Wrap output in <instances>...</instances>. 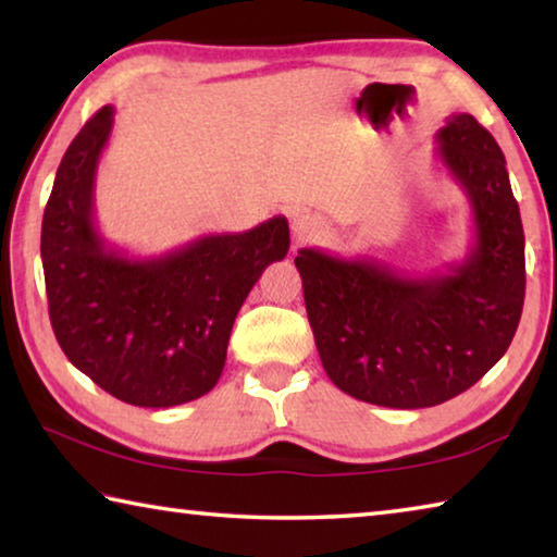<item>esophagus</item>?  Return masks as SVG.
<instances>
[{"label":"esophagus","mask_w":557,"mask_h":557,"mask_svg":"<svg viewBox=\"0 0 557 557\" xmlns=\"http://www.w3.org/2000/svg\"><path fill=\"white\" fill-rule=\"evenodd\" d=\"M324 221L314 213H299L292 219V235H295L297 243L317 240L319 235H324Z\"/></svg>","instance_id":"obj_1"}]
</instances>
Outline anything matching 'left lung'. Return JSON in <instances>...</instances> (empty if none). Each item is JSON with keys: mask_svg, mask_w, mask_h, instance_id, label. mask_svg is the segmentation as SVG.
I'll use <instances>...</instances> for the list:
<instances>
[{"mask_svg": "<svg viewBox=\"0 0 557 557\" xmlns=\"http://www.w3.org/2000/svg\"><path fill=\"white\" fill-rule=\"evenodd\" d=\"M435 157L474 221L467 256L445 275L319 248L295 258L326 375L383 408H432L471 388L506 354L523 309L525 240L502 147L459 112L437 132Z\"/></svg>", "mask_w": 557, "mask_h": 557, "instance_id": "obj_1", "label": "left lung"}]
</instances>
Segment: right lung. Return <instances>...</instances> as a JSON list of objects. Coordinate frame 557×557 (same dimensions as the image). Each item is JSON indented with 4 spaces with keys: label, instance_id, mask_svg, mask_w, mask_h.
Returning a JSON list of instances; mask_svg holds the SVG:
<instances>
[{
    "label": "right lung",
    "instance_id": "1",
    "mask_svg": "<svg viewBox=\"0 0 557 557\" xmlns=\"http://www.w3.org/2000/svg\"><path fill=\"white\" fill-rule=\"evenodd\" d=\"M115 122L106 106L75 135L41 225L49 317L69 361L139 408H172L219 383L235 317L270 262L289 250L275 215L243 233H211L135 258L98 231L96 176Z\"/></svg>",
    "mask_w": 557,
    "mask_h": 557
}]
</instances>
